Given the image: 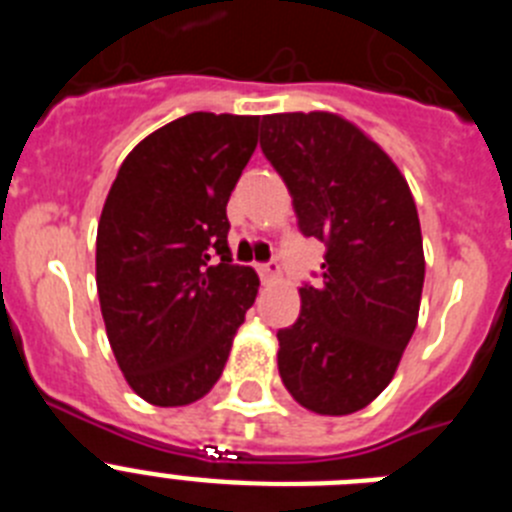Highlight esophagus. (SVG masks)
Returning a JSON list of instances; mask_svg holds the SVG:
<instances>
[{"mask_svg":"<svg viewBox=\"0 0 512 512\" xmlns=\"http://www.w3.org/2000/svg\"><path fill=\"white\" fill-rule=\"evenodd\" d=\"M256 271H259V277L264 279V282H271V279L279 277V264L277 261H264V264H256Z\"/></svg>","mask_w":512,"mask_h":512,"instance_id":"esophagus-1","label":"esophagus"}]
</instances>
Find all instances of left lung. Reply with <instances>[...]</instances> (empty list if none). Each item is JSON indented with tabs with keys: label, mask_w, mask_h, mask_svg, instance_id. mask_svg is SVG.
Returning <instances> with one entry per match:
<instances>
[{
	"label": "left lung",
	"mask_w": 512,
	"mask_h": 512,
	"mask_svg": "<svg viewBox=\"0 0 512 512\" xmlns=\"http://www.w3.org/2000/svg\"><path fill=\"white\" fill-rule=\"evenodd\" d=\"M261 151L305 238L325 243L300 318L277 333L279 374L302 408L348 415L392 382L413 338L425 261L418 210L392 158L330 112L261 117Z\"/></svg>",
	"instance_id": "left-lung-1"
}]
</instances>
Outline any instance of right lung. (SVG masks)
Returning <instances> with one entry per match:
<instances>
[{"label":"right lung","instance_id":"obj_1","mask_svg":"<svg viewBox=\"0 0 512 512\" xmlns=\"http://www.w3.org/2000/svg\"><path fill=\"white\" fill-rule=\"evenodd\" d=\"M259 117L192 112L122 161L97 228V292L112 354L158 408L200 400L228 361L259 277L233 264L230 192Z\"/></svg>","mask_w":512,"mask_h":512}]
</instances>
